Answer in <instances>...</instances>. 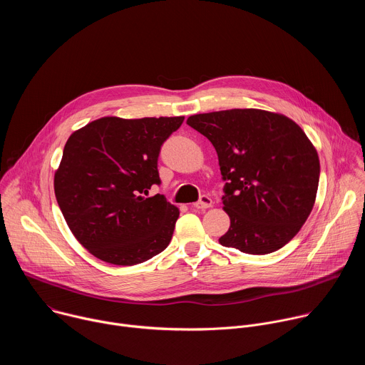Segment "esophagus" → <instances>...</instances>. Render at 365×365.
Returning a JSON list of instances; mask_svg holds the SVG:
<instances>
[{
	"label": "esophagus",
	"instance_id": "esophagus-1",
	"mask_svg": "<svg viewBox=\"0 0 365 365\" xmlns=\"http://www.w3.org/2000/svg\"><path fill=\"white\" fill-rule=\"evenodd\" d=\"M212 203L214 202H212V199L210 196L203 195V196H200V199L197 202L193 203V206L196 207V210H207V207L212 206Z\"/></svg>",
	"mask_w": 365,
	"mask_h": 365
}]
</instances>
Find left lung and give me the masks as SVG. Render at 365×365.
Instances as JSON below:
<instances>
[{
  "label": "left lung",
  "mask_w": 365,
  "mask_h": 365,
  "mask_svg": "<svg viewBox=\"0 0 365 365\" xmlns=\"http://www.w3.org/2000/svg\"><path fill=\"white\" fill-rule=\"evenodd\" d=\"M187 125L217 150L230 230L221 245L269 254L306 222L319 185V158L304 131L283 114L245 108L196 114Z\"/></svg>",
  "instance_id": "obj_1"
}]
</instances>
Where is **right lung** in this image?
I'll return each mask as SVG.
<instances>
[{
  "instance_id": "1",
  "label": "right lung",
  "mask_w": 365,
  "mask_h": 365,
  "mask_svg": "<svg viewBox=\"0 0 365 365\" xmlns=\"http://www.w3.org/2000/svg\"><path fill=\"white\" fill-rule=\"evenodd\" d=\"M185 117H102L72 133L55 173V195L75 238L96 258L134 266L170 242L179 210L159 185L162 144Z\"/></svg>"
}]
</instances>
